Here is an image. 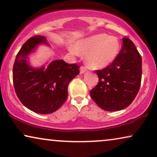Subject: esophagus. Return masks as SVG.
Listing matches in <instances>:
<instances>
[{
	"label": "esophagus",
	"instance_id": "obj_1",
	"mask_svg": "<svg viewBox=\"0 0 157 157\" xmlns=\"http://www.w3.org/2000/svg\"><path fill=\"white\" fill-rule=\"evenodd\" d=\"M86 71V68L85 67H83V66H81V67L80 68V73L81 74H84V73Z\"/></svg>",
	"mask_w": 157,
	"mask_h": 157
}]
</instances>
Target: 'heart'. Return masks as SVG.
I'll use <instances>...</instances> for the list:
<instances>
[{
  "instance_id": "obj_1",
  "label": "heart",
  "mask_w": 157,
  "mask_h": 157,
  "mask_svg": "<svg viewBox=\"0 0 157 157\" xmlns=\"http://www.w3.org/2000/svg\"><path fill=\"white\" fill-rule=\"evenodd\" d=\"M121 51V44L115 36L99 33L76 42L71 53L86 55V65L92 69L107 67L117 59Z\"/></svg>"
}]
</instances>
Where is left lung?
Listing matches in <instances>:
<instances>
[{"mask_svg": "<svg viewBox=\"0 0 157 157\" xmlns=\"http://www.w3.org/2000/svg\"><path fill=\"white\" fill-rule=\"evenodd\" d=\"M141 63V55L134 43L123 38V46L117 59L96 71L99 81L90 92L92 99L107 111H119L129 106L140 88Z\"/></svg>", "mask_w": 157, "mask_h": 157, "instance_id": "left-lung-1", "label": "left lung"}]
</instances>
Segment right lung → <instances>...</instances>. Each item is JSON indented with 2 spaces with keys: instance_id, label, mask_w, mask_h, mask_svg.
I'll use <instances>...</instances> for the list:
<instances>
[{
  "instance_id": "obj_1",
  "label": "right lung",
  "mask_w": 157,
  "mask_h": 157,
  "mask_svg": "<svg viewBox=\"0 0 157 157\" xmlns=\"http://www.w3.org/2000/svg\"><path fill=\"white\" fill-rule=\"evenodd\" d=\"M40 44L49 46L42 36L31 37L23 45L15 60L13 81L21 102L30 110L48 114L58 110L68 97V86L79 74V66L55 60L39 68L30 65L29 56Z\"/></svg>"
}]
</instances>
